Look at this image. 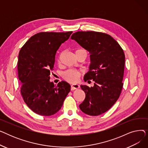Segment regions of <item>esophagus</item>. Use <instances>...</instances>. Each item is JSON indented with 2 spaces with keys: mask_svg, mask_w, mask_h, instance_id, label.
I'll use <instances>...</instances> for the list:
<instances>
[{
  "mask_svg": "<svg viewBox=\"0 0 148 148\" xmlns=\"http://www.w3.org/2000/svg\"><path fill=\"white\" fill-rule=\"evenodd\" d=\"M80 88V85L78 84H73L71 85V90H75L77 89Z\"/></svg>",
  "mask_w": 148,
  "mask_h": 148,
  "instance_id": "1",
  "label": "esophagus"
}]
</instances>
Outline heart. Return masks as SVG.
Returning a JSON list of instances; mask_svg holds the SVG:
<instances>
[{"label":"heart","mask_w":148,"mask_h":148,"mask_svg":"<svg viewBox=\"0 0 148 148\" xmlns=\"http://www.w3.org/2000/svg\"><path fill=\"white\" fill-rule=\"evenodd\" d=\"M82 50H84L83 49H78L75 51V53L79 51ZM80 76V73L76 71V70L74 69H69L67 70L66 71H65L64 74H63V77L64 79L69 82V83H75L76 82L78 81L79 77Z\"/></svg>","instance_id":"obj_1"}]
</instances>
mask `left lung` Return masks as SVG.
Wrapping results in <instances>:
<instances>
[{"instance_id":"8db88e82","label":"left lung","mask_w":148,"mask_h":148,"mask_svg":"<svg viewBox=\"0 0 148 148\" xmlns=\"http://www.w3.org/2000/svg\"><path fill=\"white\" fill-rule=\"evenodd\" d=\"M71 38L89 52L91 62L84 80L95 82L93 87L80 86L86 94L79 105L80 110L90 116L101 114L110 109L121 95L125 54L118 42L104 33L79 31Z\"/></svg>"}]
</instances>
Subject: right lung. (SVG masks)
<instances>
[{
  "label": "right lung",
  "mask_w": 148,
  "mask_h": 148,
  "mask_svg": "<svg viewBox=\"0 0 148 148\" xmlns=\"http://www.w3.org/2000/svg\"><path fill=\"white\" fill-rule=\"evenodd\" d=\"M72 33H38L29 38L19 52L17 69L22 83L21 94L27 106L38 114L56 113L71 89L65 81L54 85L50 82V74L57 50Z\"/></svg>",
  "instance_id": "obj_1"
}]
</instances>
